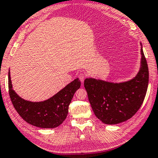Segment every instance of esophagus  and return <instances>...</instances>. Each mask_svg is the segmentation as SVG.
<instances>
[{
    "mask_svg": "<svg viewBox=\"0 0 158 158\" xmlns=\"http://www.w3.org/2000/svg\"><path fill=\"white\" fill-rule=\"evenodd\" d=\"M78 77L80 78V80H81V83H83L84 80H85V75H84L83 73H80V74L78 75Z\"/></svg>",
    "mask_w": 158,
    "mask_h": 158,
    "instance_id": "esophagus-1",
    "label": "esophagus"
}]
</instances>
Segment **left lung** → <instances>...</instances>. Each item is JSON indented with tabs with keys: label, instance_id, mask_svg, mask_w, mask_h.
Returning <instances> with one entry per match:
<instances>
[{
	"label": "left lung",
	"instance_id": "1",
	"mask_svg": "<svg viewBox=\"0 0 158 158\" xmlns=\"http://www.w3.org/2000/svg\"><path fill=\"white\" fill-rule=\"evenodd\" d=\"M141 44L139 70L134 78L113 83L93 77L84 81L92 110L102 123L115 125L132 118L141 107L149 83V70Z\"/></svg>",
	"mask_w": 158,
	"mask_h": 158
}]
</instances>
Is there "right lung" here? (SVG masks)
<instances>
[{
    "label": "right lung",
    "mask_w": 158,
    "mask_h": 158,
    "mask_svg": "<svg viewBox=\"0 0 158 158\" xmlns=\"http://www.w3.org/2000/svg\"><path fill=\"white\" fill-rule=\"evenodd\" d=\"M78 78L69 83L53 97L42 102H30L20 97L13 89L9 71V90L12 104L23 120L42 128H54L64 122L75 91L81 87Z\"/></svg>",
    "instance_id": "obj_1"
}]
</instances>
